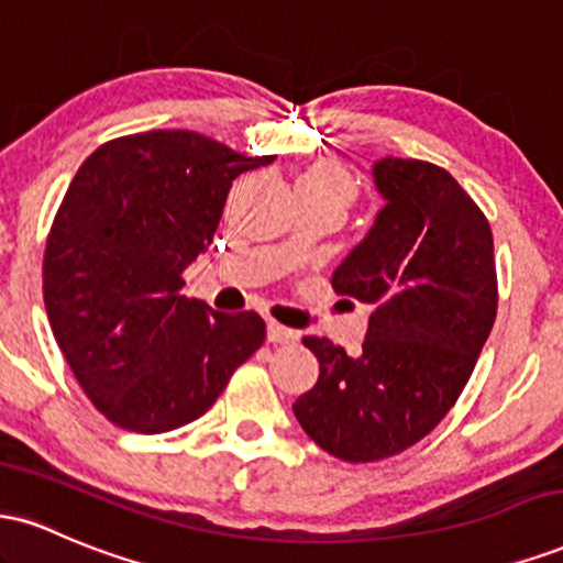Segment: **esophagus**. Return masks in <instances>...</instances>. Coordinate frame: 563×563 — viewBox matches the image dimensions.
Returning <instances> with one entry per match:
<instances>
[{
    "instance_id": "34e87169",
    "label": "esophagus",
    "mask_w": 563,
    "mask_h": 563,
    "mask_svg": "<svg viewBox=\"0 0 563 563\" xmlns=\"http://www.w3.org/2000/svg\"><path fill=\"white\" fill-rule=\"evenodd\" d=\"M299 335H296V331H290V328L280 325V322L269 320L267 322V341L269 344H290V341H296Z\"/></svg>"
}]
</instances>
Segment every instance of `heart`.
<instances>
[{
	"mask_svg": "<svg viewBox=\"0 0 563 563\" xmlns=\"http://www.w3.org/2000/svg\"><path fill=\"white\" fill-rule=\"evenodd\" d=\"M294 190L299 200H320V203L333 206L344 217V211L357 198V179L339 161L318 158L296 172Z\"/></svg>",
	"mask_w": 563,
	"mask_h": 563,
	"instance_id": "obj_1",
	"label": "heart"
}]
</instances>
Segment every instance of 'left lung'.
<instances>
[{"label":"left lung","instance_id":"left-lung-1","mask_svg":"<svg viewBox=\"0 0 563 563\" xmlns=\"http://www.w3.org/2000/svg\"><path fill=\"white\" fill-rule=\"evenodd\" d=\"M384 206L331 277L371 303L363 349L303 335L318 384L294 402L314 444L349 463L397 455L448 416L495 322L493 230L450 172L380 158Z\"/></svg>","mask_w":563,"mask_h":563}]
</instances>
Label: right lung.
Segmentation results:
<instances>
[{
  "label": "right lung",
  "mask_w": 563,
  "mask_h": 563,
  "mask_svg": "<svg viewBox=\"0 0 563 563\" xmlns=\"http://www.w3.org/2000/svg\"><path fill=\"white\" fill-rule=\"evenodd\" d=\"M273 161L156 129L106 142L79 166L47 238L44 307L108 421L137 434L196 421L262 346L260 314L214 312L179 290L232 183Z\"/></svg>",
  "instance_id": "1"
}]
</instances>
